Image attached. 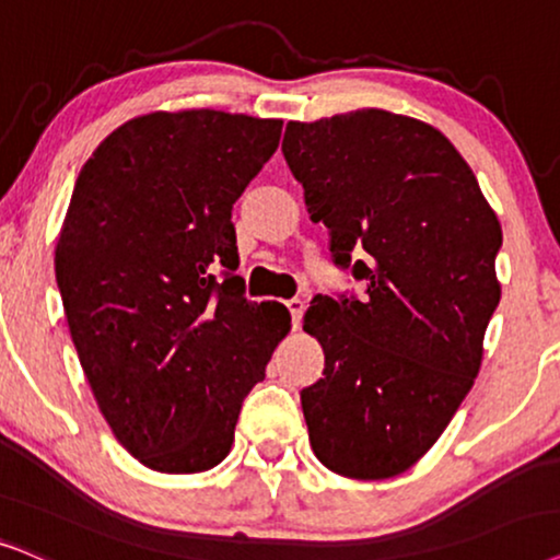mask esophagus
Wrapping results in <instances>:
<instances>
[{
  "label": "esophagus",
  "mask_w": 560,
  "mask_h": 560,
  "mask_svg": "<svg viewBox=\"0 0 560 560\" xmlns=\"http://www.w3.org/2000/svg\"><path fill=\"white\" fill-rule=\"evenodd\" d=\"M287 307H289V312H292L294 327H300L302 315H304V302L300 300V296H294V300H287Z\"/></svg>",
  "instance_id": "34e87169"
}]
</instances>
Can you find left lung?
<instances>
[{"mask_svg":"<svg viewBox=\"0 0 560 560\" xmlns=\"http://www.w3.org/2000/svg\"><path fill=\"white\" fill-rule=\"evenodd\" d=\"M281 151L310 218L330 230L332 264L366 284L361 300L315 296L304 315L325 350L323 378L300 394L312 451L348 479H389L471 392L502 228L451 140L415 117L289 122Z\"/></svg>","mask_w":560,"mask_h":560,"instance_id":"8db88e82","label":"left lung"}]
</instances>
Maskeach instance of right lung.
<instances>
[{"label":"right lung","mask_w":560,"mask_h":560,"mask_svg":"<svg viewBox=\"0 0 560 560\" xmlns=\"http://www.w3.org/2000/svg\"><path fill=\"white\" fill-rule=\"evenodd\" d=\"M281 125L151 112L104 138L73 186L56 245L71 340L104 420L153 471L228 456L243 399L289 332L281 304L243 296L230 220Z\"/></svg>","instance_id":"add662e5"}]
</instances>
